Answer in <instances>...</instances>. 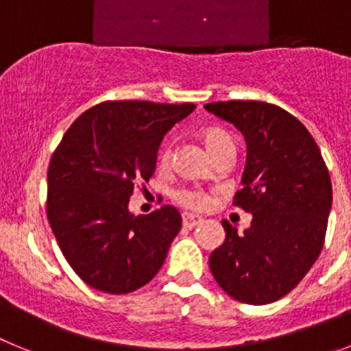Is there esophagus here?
Segmentation results:
<instances>
[{
  "label": "esophagus",
  "mask_w": 351,
  "mask_h": 351,
  "mask_svg": "<svg viewBox=\"0 0 351 351\" xmlns=\"http://www.w3.org/2000/svg\"><path fill=\"white\" fill-rule=\"evenodd\" d=\"M200 223H202V218L193 216V214H182V226H186V228H193Z\"/></svg>",
  "instance_id": "esophagus-1"
}]
</instances>
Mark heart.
<instances>
[{"instance_id": "b5f03b06", "label": "heart", "mask_w": 351, "mask_h": 351, "mask_svg": "<svg viewBox=\"0 0 351 351\" xmlns=\"http://www.w3.org/2000/svg\"><path fill=\"white\" fill-rule=\"evenodd\" d=\"M200 138H202L204 145L207 147L213 158H216L218 154L225 153V151H234V141L226 132L219 128H206L200 132ZM172 156V149L169 144H163V147L160 149V163L161 165H167ZM173 202L179 204L181 207L186 209H202L207 206V195L204 191L197 190V188H179L172 193Z\"/></svg>"}]
</instances>
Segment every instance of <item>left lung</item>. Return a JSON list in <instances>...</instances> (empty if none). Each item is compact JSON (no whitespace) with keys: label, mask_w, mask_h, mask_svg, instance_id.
Masks as SVG:
<instances>
[{"label":"left lung","mask_w":351,"mask_h":351,"mask_svg":"<svg viewBox=\"0 0 351 351\" xmlns=\"http://www.w3.org/2000/svg\"><path fill=\"white\" fill-rule=\"evenodd\" d=\"M206 110L246 138L234 206L253 214L243 235L223 219L226 237L210 253V272L239 302L271 304L302 281L324 247L332 206L328 169L308 128L278 105L230 100L207 104Z\"/></svg>","instance_id":"obj_1"}]
</instances>
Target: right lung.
<instances>
[{"mask_svg": "<svg viewBox=\"0 0 351 351\" xmlns=\"http://www.w3.org/2000/svg\"><path fill=\"white\" fill-rule=\"evenodd\" d=\"M193 104L104 101L80 114L52 153L47 219L70 267L105 293H130L165 262L181 214L128 210L135 186L156 170L158 147Z\"/></svg>", "mask_w": 351, "mask_h": 351, "instance_id": "obj_1", "label": "right lung"}]
</instances>
